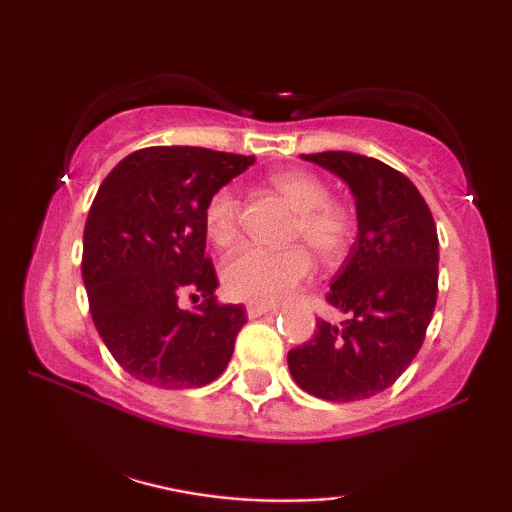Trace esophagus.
I'll use <instances>...</instances> for the list:
<instances>
[{
  "instance_id": "1",
  "label": "esophagus",
  "mask_w": 512,
  "mask_h": 512,
  "mask_svg": "<svg viewBox=\"0 0 512 512\" xmlns=\"http://www.w3.org/2000/svg\"><path fill=\"white\" fill-rule=\"evenodd\" d=\"M277 305H268V303H249L247 305V314L249 319H256L261 317V314H268V312H275Z\"/></svg>"
}]
</instances>
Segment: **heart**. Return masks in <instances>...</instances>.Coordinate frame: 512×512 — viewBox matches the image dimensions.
<instances>
[{"label": "heart", "mask_w": 512, "mask_h": 512, "mask_svg": "<svg viewBox=\"0 0 512 512\" xmlns=\"http://www.w3.org/2000/svg\"><path fill=\"white\" fill-rule=\"evenodd\" d=\"M272 186L298 212L293 233L303 237L324 261H338L352 242V216L333 205L331 191L319 177L303 170H284L270 177ZM240 200L233 188H219L205 207V228L216 247H230L237 237ZM312 272V256L305 247L279 251L242 247L223 265V286L233 298L249 303H277L289 296Z\"/></svg>", "instance_id": "b5f03b06"}]
</instances>
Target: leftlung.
Masks as SVG:
<instances>
[{
  "instance_id": "obj_1",
  "label": "left lung",
  "mask_w": 512,
  "mask_h": 512,
  "mask_svg": "<svg viewBox=\"0 0 512 512\" xmlns=\"http://www.w3.org/2000/svg\"><path fill=\"white\" fill-rule=\"evenodd\" d=\"M300 158L345 181L359 230L326 296L347 317L319 319L286 361L307 394L361 401L389 389L422 347L438 296L436 223L415 184L382 160L349 151Z\"/></svg>"
}]
</instances>
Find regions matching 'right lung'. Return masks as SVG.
Listing matches in <instances>:
<instances>
[{
	"instance_id": "obj_1",
	"label": "right lung",
	"mask_w": 512,
	"mask_h": 512,
	"mask_svg": "<svg viewBox=\"0 0 512 512\" xmlns=\"http://www.w3.org/2000/svg\"><path fill=\"white\" fill-rule=\"evenodd\" d=\"M254 160L200 146H151L130 153L102 181L83 230L81 272L97 333L135 380L193 389L226 370L247 314L242 305L216 303L205 207ZM184 295L203 303L184 311Z\"/></svg>"
}]
</instances>
